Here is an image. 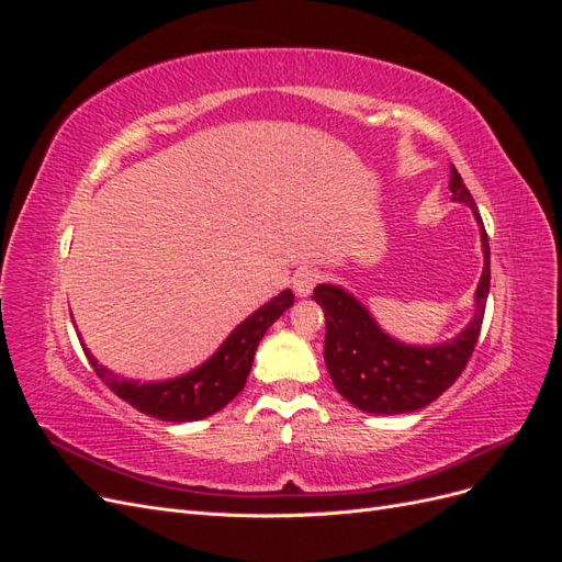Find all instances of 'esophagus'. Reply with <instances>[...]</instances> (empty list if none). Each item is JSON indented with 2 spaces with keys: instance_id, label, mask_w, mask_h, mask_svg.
Listing matches in <instances>:
<instances>
[{
  "instance_id": "1",
  "label": "esophagus",
  "mask_w": 562,
  "mask_h": 562,
  "mask_svg": "<svg viewBox=\"0 0 562 562\" xmlns=\"http://www.w3.org/2000/svg\"><path fill=\"white\" fill-rule=\"evenodd\" d=\"M318 279H321V274H318L316 269H297L295 274H293V291H295V295L307 297L314 291V285L318 283Z\"/></svg>"
}]
</instances>
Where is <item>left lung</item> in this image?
Listing matches in <instances>:
<instances>
[{"instance_id": "obj_1", "label": "left lung", "mask_w": 562, "mask_h": 562, "mask_svg": "<svg viewBox=\"0 0 562 562\" xmlns=\"http://www.w3.org/2000/svg\"><path fill=\"white\" fill-rule=\"evenodd\" d=\"M452 201L467 203L481 225L485 267L475 291V314L469 326L454 339L438 347L401 345L380 330L372 316L342 288L321 283L312 300L326 314V359L335 389L351 405L372 415L413 413L436 401L462 375L479 342L485 300L490 293V244L479 206L462 176L452 166L450 176Z\"/></svg>"}]
</instances>
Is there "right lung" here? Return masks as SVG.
I'll list each match as a JSON object with an SVG mask.
<instances>
[{
	"instance_id": "add662e5",
	"label": "right lung",
	"mask_w": 562,
	"mask_h": 562,
	"mask_svg": "<svg viewBox=\"0 0 562 562\" xmlns=\"http://www.w3.org/2000/svg\"><path fill=\"white\" fill-rule=\"evenodd\" d=\"M293 293L283 291L279 297L262 304V307L250 314L244 323L232 330L211 359L199 366L187 375L168 382L155 384H138L133 380H122L91 356L89 349H83L87 359L91 361L95 375L103 380L114 394L155 419L164 422H194L203 419L223 407L239 394L246 386V378L252 366L255 349H258L262 335L288 307H293Z\"/></svg>"
}]
</instances>
